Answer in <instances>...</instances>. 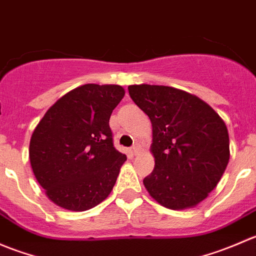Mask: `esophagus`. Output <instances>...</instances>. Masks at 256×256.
Here are the masks:
<instances>
[{
  "label": "esophagus",
  "instance_id": "esophagus-1",
  "mask_svg": "<svg viewBox=\"0 0 256 256\" xmlns=\"http://www.w3.org/2000/svg\"><path fill=\"white\" fill-rule=\"evenodd\" d=\"M140 151H141V148H140V146H138V144H135V146L132 147V154H135V156H136V154H140Z\"/></svg>",
  "mask_w": 256,
  "mask_h": 256
}]
</instances>
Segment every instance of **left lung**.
Returning <instances> with one entry per match:
<instances>
[{"instance_id":"obj_1","label":"left lung","mask_w":256,"mask_h":256,"mask_svg":"<svg viewBox=\"0 0 256 256\" xmlns=\"http://www.w3.org/2000/svg\"><path fill=\"white\" fill-rule=\"evenodd\" d=\"M128 94L152 124L154 168L144 188L164 207L193 208L216 187L228 166V128L206 102L164 85H130Z\"/></svg>"}]
</instances>
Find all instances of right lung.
I'll list each match as a JSON object with an SVG mask.
<instances>
[{"mask_svg": "<svg viewBox=\"0 0 256 256\" xmlns=\"http://www.w3.org/2000/svg\"><path fill=\"white\" fill-rule=\"evenodd\" d=\"M124 95L120 85H80L59 98L36 126L30 166L58 207L84 212L112 193L126 156L114 147L109 120Z\"/></svg>", "mask_w": 256, "mask_h": 256, "instance_id": "add662e5", "label": "right lung"}]
</instances>
